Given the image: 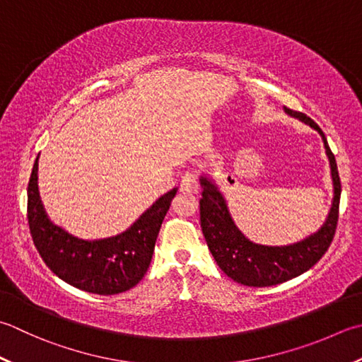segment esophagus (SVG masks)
Returning a JSON list of instances; mask_svg holds the SVG:
<instances>
[{"instance_id":"34e87169","label":"esophagus","mask_w":362,"mask_h":362,"mask_svg":"<svg viewBox=\"0 0 362 362\" xmlns=\"http://www.w3.org/2000/svg\"><path fill=\"white\" fill-rule=\"evenodd\" d=\"M180 191H183V193H191V194L199 193V183H197V179L193 173H187L182 177Z\"/></svg>"}]
</instances>
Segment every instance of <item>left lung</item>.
<instances>
[{
    "instance_id": "obj_1",
    "label": "left lung",
    "mask_w": 362,
    "mask_h": 362,
    "mask_svg": "<svg viewBox=\"0 0 362 362\" xmlns=\"http://www.w3.org/2000/svg\"><path fill=\"white\" fill-rule=\"evenodd\" d=\"M286 115L298 119L322 136L325 153L331 169L332 199L328 216L320 229L310 233L300 242L290 245H262L247 238L238 229L230 215L229 205L218 187L216 180L207 173H201V228L209 245L211 256L218 267L230 279L250 287H268L286 282L308 272L314 267L329 247L336 232L341 201V180H339L336 158L328 146V141L313 119L303 112L284 108Z\"/></svg>"
}]
</instances>
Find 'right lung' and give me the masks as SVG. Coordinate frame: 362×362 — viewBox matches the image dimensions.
Wrapping results in <instances>:
<instances>
[{
    "instance_id": "add662e5",
    "label": "right lung",
    "mask_w": 362,
    "mask_h": 362,
    "mask_svg": "<svg viewBox=\"0 0 362 362\" xmlns=\"http://www.w3.org/2000/svg\"><path fill=\"white\" fill-rule=\"evenodd\" d=\"M39 155L28 185V224L47 267L59 279L84 292L116 295L144 278L163 219L179 188L160 196L129 229L108 238H80L54 224L39 193Z\"/></svg>"
}]
</instances>
